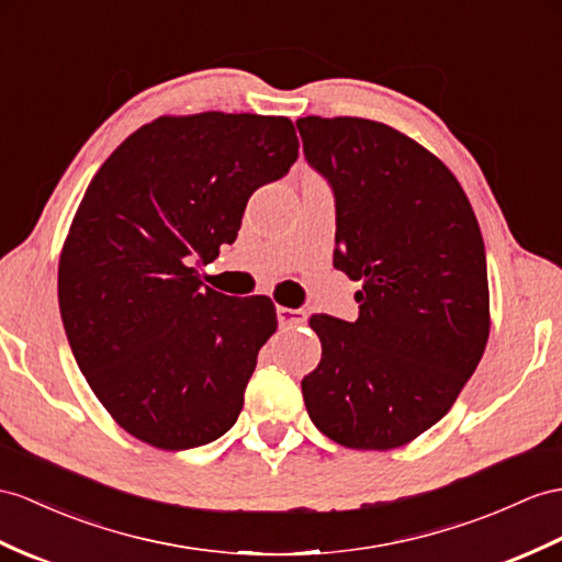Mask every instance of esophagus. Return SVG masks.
Returning <instances> with one entry per match:
<instances>
[{
	"label": "esophagus",
	"mask_w": 562,
	"mask_h": 562,
	"mask_svg": "<svg viewBox=\"0 0 562 562\" xmlns=\"http://www.w3.org/2000/svg\"><path fill=\"white\" fill-rule=\"evenodd\" d=\"M277 317H279L281 326L295 328V326L307 322V312L305 310H293V307H277Z\"/></svg>",
	"instance_id": "1"
}]
</instances>
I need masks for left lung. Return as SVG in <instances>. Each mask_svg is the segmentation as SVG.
Instances as JSON below:
<instances>
[{
	"mask_svg": "<svg viewBox=\"0 0 562 562\" xmlns=\"http://www.w3.org/2000/svg\"><path fill=\"white\" fill-rule=\"evenodd\" d=\"M305 157L336 193L334 265L360 281V317H312L322 360L307 415L355 450L415 441L482 360L491 314L482 231L446 164L409 135L358 116L297 119Z\"/></svg>",
	"mask_w": 562,
	"mask_h": 562,
	"instance_id": "left-lung-1",
	"label": "left lung"
}]
</instances>
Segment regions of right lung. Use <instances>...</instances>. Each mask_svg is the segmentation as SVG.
Returning a JSON list of instances; mask_svg holds the SVG:
<instances>
[{
  "mask_svg": "<svg viewBox=\"0 0 562 562\" xmlns=\"http://www.w3.org/2000/svg\"><path fill=\"white\" fill-rule=\"evenodd\" d=\"M297 147L285 116H159L92 176L61 248L59 307L88 386L138 441L188 450L236 424L277 307L216 293L188 262L236 240L250 195Z\"/></svg>",
  "mask_w": 562,
  "mask_h": 562,
  "instance_id": "add662e5",
  "label": "right lung"
}]
</instances>
